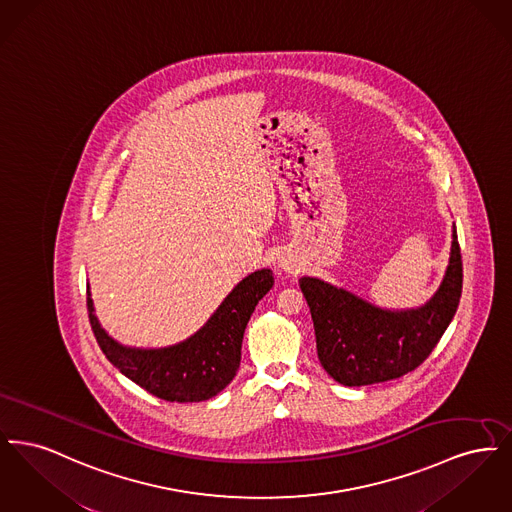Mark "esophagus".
<instances>
[{
	"label": "esophagus",
	"mask_w": 512,
	"mask_h": 512,
	"mask_svg": "<svg viewBox=\"0 0 512 512\" xmlns=\"http://www.w3.org/2000/svg\"><path fill=\"white\" fill-rule=\"evenodd\" d=\"M280 268H282L284 272H293V270H297V265H295V261L290 259V257H282V259H280Z\"/></svg>",
	"instance_id": "esophagus-1"
}]
</instances>
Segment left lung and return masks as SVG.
<instances>
[{
    "mask_svg": "<svg viewBox=\"0 0 512 512\" xmlns=\"http://www.w3.org/2000/svg\"><path fill=\"white\" fill-rule=\"evenodd\" d=\"M317 336L318 361L343 386L401 378L422 365L455 317L463 292V261L453 226L451 255L438 292L418 309L388 311L318 278L303 276Z\"/></svg>",
    "mask_w": 512,
    "mask_h": 512,
    "instance_id": "8db88e82",
    "label": "left lung"
}]
</instances>
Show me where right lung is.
Returning <instances> with one entry per match:
<instances>
[{
    "label": "right lung",
    "instance_id": "1",
    "mask_svg": "<svg viewBox=\"0 0 512 512\" xmlns=\"http://www.w3.org/2000/svg\"><path fill=\"white\" fill-rule=\"evenodd\" d=\"M272 284L270 268L251 272L194 336L161 349L124 347L101 328L90 292L86 305L101 351L126 378L159 399L197 403L215 397L236 376L245 326Z\"/></svg>",
    "mask_w": 512,
    "mask_h": 512
}]
</instances>
